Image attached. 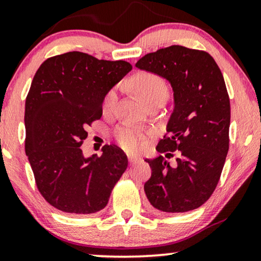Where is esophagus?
<instances>
[{
	"mask_svg": "<svg viewBox=\"0 0 261 261\" xmlns=\"http://www.w3.org/2000/svg\"><path fill=\"white\" fill-rule=\"evenodd\" d=\"M127 160H129V163L131 164H135V163H137L138 161H139V159L137 156H127Z\"/></svg>",
	"mask_w": 261,
	"mask_h": 261,
	"instance_id": "1",
	"label": "esophagus"
}]
</instances>
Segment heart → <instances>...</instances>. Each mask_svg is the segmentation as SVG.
I'll return each instance as SVG.
<instances>
[{
    "label": "heart",
    "mask_w": 261,
    "mask_h": 261,
    "mask_svg": "<svg viewBox=\"0 0 261 261\" xmlns=\"http://www.w3.org/2000/svg\"><path fill=\"white\" fill-rule=\"evenodd\" d=\"M130 85L136 93H137L143 101L146 104L151 99L160 97V95H167L168 89L164 80L155 73L151 72H141L134 75L130 80ZM117 101V89H111L105 94L102 99V112L110 113L115 108ZM116 139L118 144L124 150L130 152H135L139 150L144 144L145 137L142 131L130 125H123L118 127L115 132Z\"/></svg>",
    "instance_id": "obj_1"
}]
</instances>
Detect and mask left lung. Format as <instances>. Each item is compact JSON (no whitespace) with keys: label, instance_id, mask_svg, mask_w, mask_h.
Returning <instances> with one entry per match:
<instances>
[{"label":"left lung","instance_id":"left-lung-1","mask_svg":"<svg viewBox=\"0 0 261 261\" xmlns=\"http://www.w3.org/2000/svg\"><path fill=\"white\" fill-rule=\"evenodd\" d=\"M136 67L166 78L174 91V111L167 134L146 159L151 177L144 192L164 213H185L202 205L214 192L229 149L230 102L225 80L211 54L170 46L139 59Z\"/></svg>","mask_w":261,"mask_h":261}]
</instances>
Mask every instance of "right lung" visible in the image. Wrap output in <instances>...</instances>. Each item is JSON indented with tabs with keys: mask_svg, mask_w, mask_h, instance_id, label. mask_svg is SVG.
Segmentation results:
<instances>
[{
	"mask_svg": "<svg viewBox=\"0 0 261 261\" xmlns=\"http://www.w3.org/2000/svg\"><path fill=\"white\" fill-rule=\"evenodd\" d=\"M132 69L124 60H99L68 52L48 58L33 78L25 98V155L39 192L69 214H93L109 202L127 168L115 144L100 157H84L86 127L101 118L105 94Z\"/></svg>",
	"mask_w": 261,
	"mask_h": 261,
	"instance_id": "add662e5",
	"label": "right lung"
}]
</instances>
